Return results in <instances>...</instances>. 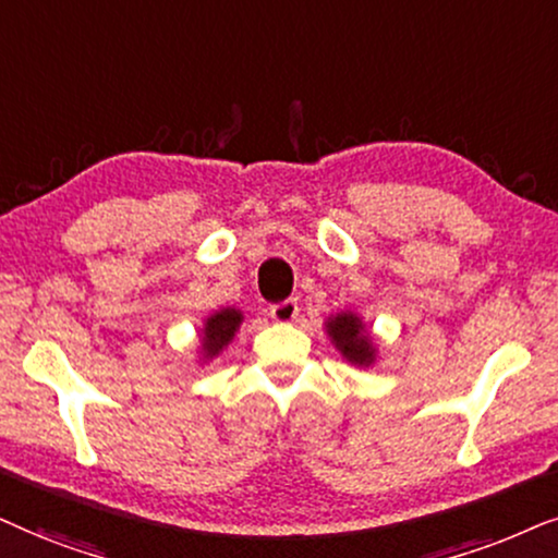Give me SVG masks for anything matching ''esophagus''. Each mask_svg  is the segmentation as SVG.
I'll list each match as a JSON object with an SVG mask.
<instances>
[{"label":"esophagus","mask_w":558,"mask_h":558,"mask_svg":"<svg viewBox=\"0 0 558 558\" xmlns=\"http://www.w3.org/2000/svg\"><path fill=\"white\" fill-rule=\"evenodd\" d=\"M270 316L275 318L278 324H291L295 316H299V301L295 299H286L280 303H272L270 306Z\"/></svg>","instance_id":"obj_1"}]
</instances>
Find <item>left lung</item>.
Masks as SVG:
<instances>
[{
  "instance_id": "1",
  "label": "left lung",
  "mask_w": 558,
  "mask_h": 558,
  "mask_svg": "<svg viewBox=\"0 0 558 558\" xmlns=\"http://www.w3.org/2000/svg\"><path fill=\"white\" fill-rule=\"evenodd\" d=\"M326 331L341 354L347 356L352 365H373L375 362V347L369 333L365 331V324L360 322L356 314H337L329 318Z\"/></svg>"
}]
</instances>
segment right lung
Listing matches in <instances>:
<instances>
[{
  "instance_id": "obj_1",
  "label": "right lung",
  "mask_w": 558,
  "mask_h": 558,
  "mask_svg": "<svg viewBox=\"0 0 558 558\" xmlns=\"http://www.w3.org/2000/svg\"><path fill=\"white\" fill-rule=\"evenodd\" d=\"M240 324H242V311L236 308H221L214 316L206 318L204 337H202L206 360H209V356H217L221 349L232 341L234 331L240 329Z\"/></svg>"
}]
</instances>
